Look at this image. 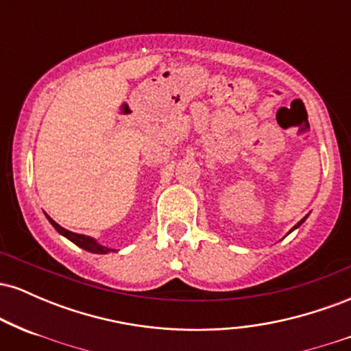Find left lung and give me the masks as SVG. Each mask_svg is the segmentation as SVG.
I'll list each match as a JSON object with an SVG mask.
<instances>
[{"instance_id": "left-lung-1", "label": "left lung", "mask_w": 351, "mask_h": 351, "mask_svg": "<svg viewBox=\"0 0 351 351\" xmlns=\"http://www.w3.org/2000/svg\"><path fill=\"white\" fill-rule=\"evenodd\" d=\"M305 217H307V216H305ZM305 217H304V219H302V221H300V223H299V224H297V226H295V228H299V226H300V224H302V223H304V221H305ZM295 228H293V229H295Z\"/></svg>"}]
</instances>
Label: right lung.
Masks as SVG:
<instances>
[{
  "label": "right lung",
  "mask_w": 351,
  "mask_h": 351,
  "mask_svg": "<svg viewBox=\"0 0 351 351\" xmlns=\"http://www.w3.org/2000/svg\"><path fill=\"white\" fill-rule=\"evenodd\" d=\"M47 219H49V223L52 224V226L56 228V231H59L60 234H62V236H66L67 239H71L72 243H74V244H77L79 247L86 249V251H88V252H94V254H108V252H110V251H114V249H110V247H106V245L99 244L97 241H95V239H92V237H88V236H84V234H77V232L67 231V229H64L62 226H59V224L56 223L54 219H51L49 216H47Z\"/></svg>",
  "instance_id": "right-lung-1"
}]
</instances>
